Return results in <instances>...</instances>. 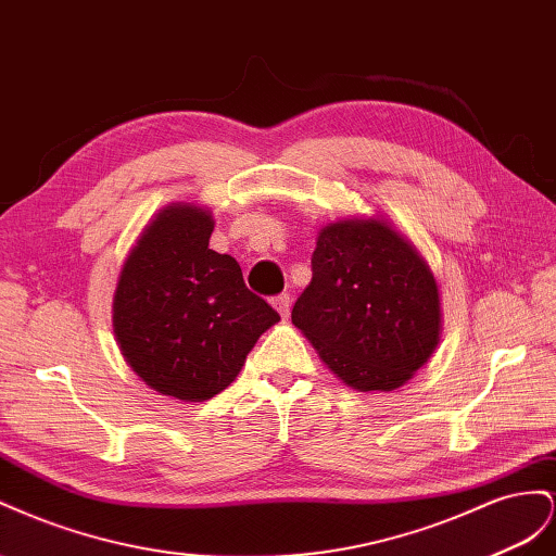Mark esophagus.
Here are the masks:
<instances>
[{
	"label": "esophagus",
	"instance_id": "esophagus-1",
	"mask_svg": "<svg viewBox=\"0 0 556 556\" xmlns=\"http://www.w3.org/2000/svg\"><path fill=\"white\" fill-rule=\"evenodd\" d=\"M273 307L281 314V319H289V314H291V298H289V293H281V295L273 298Z\"/></svg>",
	"mask_w": 556,
	"mask_h": 556
}]
</instances>
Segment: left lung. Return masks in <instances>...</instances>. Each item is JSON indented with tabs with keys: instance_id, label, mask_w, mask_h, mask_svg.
Returning <instances> with one entry per match:
<instances>
[{
	"instance_id": "obj_1",
	"label": "left lung",
	"mask_w": 556,
	"mask_h": 556,
	"mask_svg": "<svg viewBox=\"0 0 556 556\" xmlns=\"http://www.w3.org/2000/svg\"><path fill=\"white\" fill-rule=\"evenodd\" d=\"M293 326L354 391H393L433 356L442 332L431 265L389 218L354 216L316 237Z\"/></svg>"
}]
</instances>
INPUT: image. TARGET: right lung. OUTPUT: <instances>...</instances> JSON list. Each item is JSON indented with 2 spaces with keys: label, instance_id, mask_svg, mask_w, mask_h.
<instances>
[{
  "label": "right lung",
  "instance_id": "add662e5",
  "mask_svg": "<svg viewBox=\"0 0 556 556\" xmlns=\"http://www.w3.org/2000/svg\"><path fill=\"white\" fill-rule=\"evenodd\" d=\"M212 230L210 207L167 204L137 237L114 293L123 358L141 382L181 403L230 387L253 344L279 321L247 289L237 261L210 249Z\"/></svg>",
  "mask_w": 556,
  "mask_h": 556
}]
</instances>
